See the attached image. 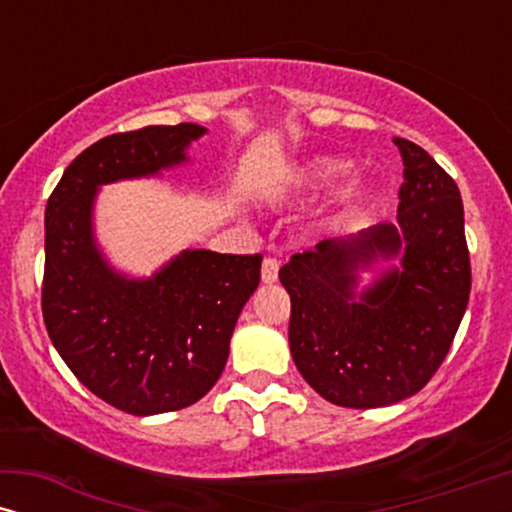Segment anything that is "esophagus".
Here are the masks:
<instances>
[{
	"instance_id": "34e87169",
	"label": "esophagus",
	"mask_w": 512,
	"mask_h": 512,
	"mask_svg": "<svg viewBox=\"0 0 512 512\" xmlns=\"http://www.w3.org/2000/svg\"><path fill=\"white\" fill-rule=\"evenodd\" d=\"M277 275H279V263L275 261V258H265L263 268H261L263 284H275L277 282Z\"/></svg>"
}]
</instances>
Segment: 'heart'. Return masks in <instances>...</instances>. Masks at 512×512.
<instances>
[{
	"instance_id": "heart-1",
	"label": "heart",
	"mask_w": 512,
	"mask_h": 512,
	"mask_svg": "<svg viewBox=\"0 0 512 512\" xmlns=\"http://www.w3.org/2000/svg\"><path fill=\"white\" fill-rule=\"evenodd\" d=\"M349 160L345 158H333V156H319V158H312L307 160V163L300 167L296 179H293V184H296L300 191H317V188H326V186H333L335 181H340L345 174L349 172ZM368 186H354L349 188V191L342 195L340 200V209L338 214L333 216L331 226L333 228H340L342 223H347L352 219L356 209H359L363 202L368 200Z\"/></svg>"
}]
</instances>
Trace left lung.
Wrapping results in <instances>:
<instances>
[{
  "instance_id": "1",
  "label": "left lung",
  "mask_w": 512,
  "mask_h": 512,
  "mask_svg": "<svg viewBox=\"0 0 512 512\" xmlns=\"http://www.w3.org/2000/svg\"><path fill=\"white\" fill-rule=\"evenodd\" d=\"M403 158L396 221L291 256L289 345L298 373L342 408H382L431 380L464 319L471 263L454 179L422 146ZM387 262L368 285L360 275Z\"/></svg>"
}]
</instances>
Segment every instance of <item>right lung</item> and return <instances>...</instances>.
Returning <instances> with one entry per match:
<instances>
[{"label": "right lung", "instance_id": "add662e5", "mask_svg": "<svg viewBox=\"0 0 512 512\" xmlns=\"http://www.w3.org/2000/svg\"><path fill=\"white\" fill-rule=\"evenodd\" d=\"M205 135L179 123L104 137L72 160L46 205L48 338L83 387L137 417L188 408L214 387L263 256L184 249L151 277H130L97 242L95 202L102 186L186 165Z\"/></svg>", "mask_w": 512, "mask_h": 512}]
</instances>
